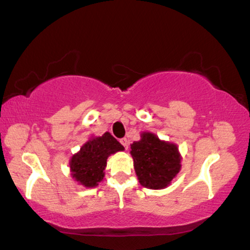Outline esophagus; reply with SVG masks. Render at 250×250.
<instances>
[{"label": "esophagus", "mask_w": 250, "mask_h": 250, "mask_svg": "<svg viewBox=\"0 0 250 250\" xmlns=\"http://www.w3.org/2000/svg\"><path fill=\"white\" fill-rule=\"evenodd\" d=\"M121 144H122L123 146H124L125 149L128 148V141H127V139H126V138L121 139Z\"/></svg>", "instance_id": "34e87169"}]
</instances>
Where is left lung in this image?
<instances>
[{"instance_id": "left-lung-1", "label": "left lung", "mask_w": 250, "mask_h": 250, "mask_svg": "<svg viewBox=\"0 0 250 250\" xmlns=\"http://www.w3.org/2000/svg\"><path fill=\"white\" fill-rule=\"evenodd\" d=\"M131 149L138 179L147 188H164L179 172L177 146L161 141L153 133H142L141 140L133 142Z\"/></svg>"}]
</instances>
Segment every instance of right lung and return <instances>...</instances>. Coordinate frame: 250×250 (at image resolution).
Masks as SVG:
<instances>
[{
	"label": "right lung",
	"mask_w": 250,
	"mask_h": 250,
	"mask_svg": "<svg viewBox=\"0 0 250 250\" xmlns=\"http://www.w3.org/2000/svg\"><path fill=\"white\" fill-rule=\"evenodd\" d=\"M124 150V147L110 134L104 133L102 137L90 139L71 158L70 167L72 177L86 187L97 186L104 177L106 158L116 151Z\"/></svg>",
	"instance_id": "1"
}]
</instances>
